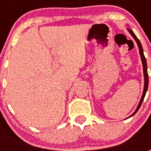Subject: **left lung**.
I'll return each instance as SVG.
<instances>
[{
    "label": "left lung",
    "instance_id": "8db88e82",
    "mask_svg": "<svg viewBox=\"0 0 151 151\" xmlns=\"http://www.w3.org/2000/svg\"><path fill=\"white\" fill-rule=\"evenodd\" d=\"M128 31H129V33L132 35V36L133 37V39L136 40L137 43V46L139 47V52H140V56H141V58H142V65H143V72H144V78H145V85H144V91H143V94L142 96V99H141V100H140V103L138 106H137V108L136 111H134V113L131 116H133L134 114L136 113L137 111H138V109L141 107V105L142 104L143 99L145 98V95H146V93L147 91V89H148V84H149V78H148V73H147V65H146V60L145 58V56H144V53H143V49H142V44L140 43L139 40L137 38V36L135 35V34L133 33V31L132 30H130L129 28H128Z\"/></svg>",
    "mask_w": 151,
    "mask_h": 151
}]
</instances>
